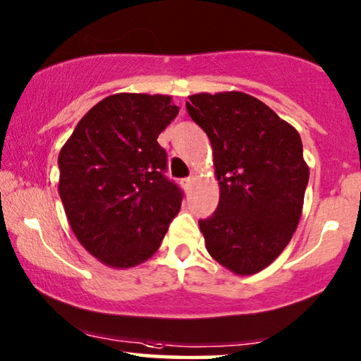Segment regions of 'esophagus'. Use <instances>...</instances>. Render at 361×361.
I'll return each mask as SVG.
<instances>
[{
  "label": "esophagus",
  "mask_w": 361,
  "mask_h": 361,
  "mask_svg": "<svg viewBox=\"0 0 361 361\" xmlns=\"http://www.w3.org/2000/svg\"><path fill=\"white\" fill-rule=\"evenodd\" d=\"M192 182H194V177H185V179L180 180V184H182V187H184L185 190H189L190 185H192Z\"/></svg>",
  "instance_id": "1"
}]
</instances>
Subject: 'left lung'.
Instances as JSON below:
<instances>
[{"mask_svg": "<svg viewBox=\"0 0 361 361\" xmlns=\"http://www.w3.org/2000/svg\"><path fill=\"white\" fill-rule=\"evenodd\" d=\"M187 112L209 135L221 197L199 221L205 247L237 275L270 265L292 238L308 167L295 128L245 92L194 94Z\"/></svg>", "mask_w": 361, "mask_h": 361, "instance_id": "obj_1", "label": "left lung"}]
</instances>
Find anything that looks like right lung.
Listing matches in <instances>:
<instances>
[{"label": "right lung", "instance_id": "1", "mask_svg": "<svg viewBox=\"0 0 361 361\" xmlns=\"http://www.w3.org/2000/svg\"><path fill=\"white\" fill-rule=\"evenodd\" d=\"M171 96L121 92L87 111L61 149L59 197L89 254L129 269L156 254L182 190L167 179L157 137L179 107Z\"/></svg>", "mask_w": 361, "mask_h": 361}]
</instances>
